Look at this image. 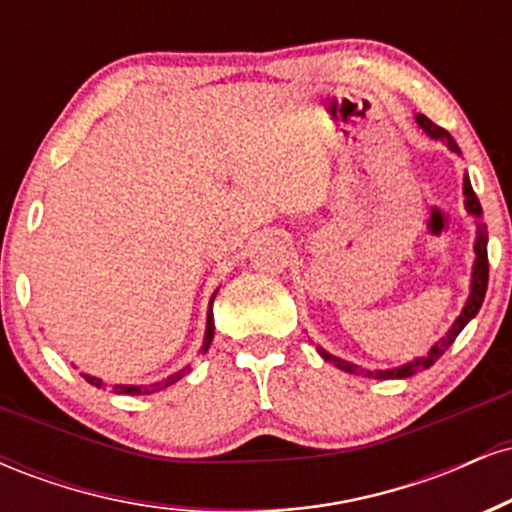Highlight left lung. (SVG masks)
<instances>
[{
	"mask_svg": "<svg viewBox=\"0 0 512 512\" xmlns=\"http://www.w3.org/2000/svg\"><path fill=\"white\" fill-rule=\"evenodd\" d=\"M416 122H419V127L424 129V132L428 134V137H433V139H443V142H448V146H450L452 151H457V154H460V146H457V144H455V139L450 137L448 129L438 127L436 122L428 120L426 115H416ZM464 197H467V199H464V204H467V211H469V214L481 216V204H479L477 195H474L472 185H469V178H464ZM486 243H489V233H486V223H484V221H479V223H477V245H474V252H477V260H474L472 293H469V301H467V305H464V310L460 313V317H457V320L452 322V327L448 330V334H445V337L440 339V342H438L436 346H433V349L428 351L426 356L416 358V361H411V363H407V366H402V368H392V370H375V373H370V370L358 368V366H354V363H349V361H342V358H337V356L327 354V351L317 349V351H320V356L325 358V361L334 363V366H337V368L346 370V373H354V375H358V373H366V375H370V378H380V380H387V378H409V375L419 373V370L431 368L433 363H436L438 358L443 356L445 351L450 349V344L455 342L457 334H460V332L464 330V325H467V322L472 320V317L479 313L481 303H484L486 286H489V255H486Z\"/></svg>",
	"mask_w": 512,
	"mask_h": 512,
	"instance_id": "left-lung-1",
	"label": "left lung"
}]
</instances>
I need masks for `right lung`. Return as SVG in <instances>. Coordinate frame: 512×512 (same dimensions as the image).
<instances>
[{
    "instance_id": "add662e5",
    "label": "right lung",
    "mask_w": 512,
    "mask_h": 512,
    "mask_svg": "<svg viewBox=\"0 0 512 512\" xmlns=\"http://www.w3.org/2000/svg\"><path fill=\"white\" fill-rule=\"evenodd\" d=\"M214 303V301H211ZM211 339H214V317H211V308H209V317H207V334H204V346H202V351H207L209 349V344H211ZM187 370H190V366L187 368H182L180 373H175V375H170L168 380H163V383H154V385H115L113 390L117 392V395H151V392H158V390H166L168 385H173V383H178V380L182 378V375L187 373ZM84 378L88 380V383L91 385H96V387H101L103 383L98 378H91V375H84Z\"/></svg>"
}]
</instances>
